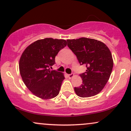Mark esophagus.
<instances>
[{"mask_svg":"<svg viewBox=\"0 0 131 131\" xmlns=\"http://www.w3.org/2000/svg\"><path fill=\"white\" fill-rule=\"evenodd\" d=\"M67 76L68 77H69V78H72L73 76V74H67Z\"/></svg>","mask_w":131,"mask_h":131,"instance_id":"esophagus-1","label":"esophagus"}]
</instances>
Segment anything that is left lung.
<instances>
[{
    "label": "left lung",
    "mask_w": 131,
    "mask_h": 131,
    "mask_svg": "<svg viewBox=\"0 0 131 131\" xmlns=\"http://www.w3.org/2000/svg\"><path fill=\"white\" fill-rule=\"evenodd\" d=\"M67 41L79 64L86 67V72L80 74L82 84L74 87L76 94L81 97L97 94L108 82L113 70V60L110 49L100 41L85 37Z\"/></svg>",
    "instance_id": "obj_1"
}]
</instances>
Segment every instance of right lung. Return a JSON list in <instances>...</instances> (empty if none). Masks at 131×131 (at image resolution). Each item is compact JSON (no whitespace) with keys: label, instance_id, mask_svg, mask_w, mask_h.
<instances>
[{"label":"right lung","instance_id":"obj_1","mask_svg":"<svg viewBox=\"0 0 131 131\" xmlns=\"http://www.w3.org/2000/svg\"><path fill=\"white\" fill-rule=\"evenodd\" d=\"M67 46L62 39L46 38L30 45L23 52L19 69L23 82L35 96L43 99L55 97L59 94L65 78L61 72L50 70L55 57Z\"/></svg>","mask_w":131,"mask_h":131}]
</instances>
